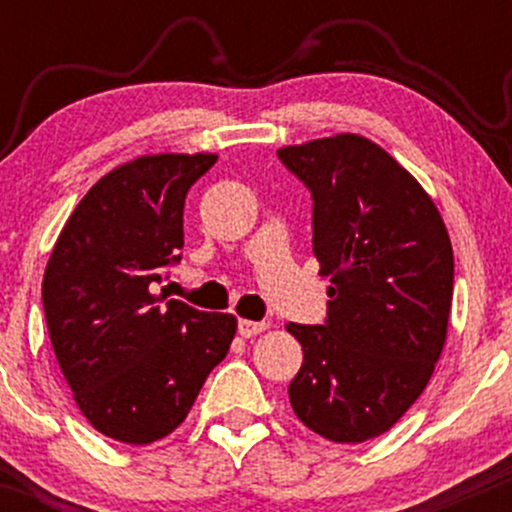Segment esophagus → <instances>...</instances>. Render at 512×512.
<instances>
[{"instance_id": "34e87169", "label": "esophagus", "mask_w": 512, "mask_h": 512, "mask_svg": "<svg viewBox=\"0 0 512 512\" xmlns=\"http://www.w3.org/2000/svg\"><path fill=\"white\" fill-rule=\"evenodd\" d=\"M267 330V322H255V320H238V334L240 337L250 339L255 334H260Z\"/></svg>"}]
</instances>
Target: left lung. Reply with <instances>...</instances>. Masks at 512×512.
Returning a JSON list of instances; mask_svg holds the SVG:
<instances>
[{
  "mask_svg": "<svg viewBox=\"0 0 512 512\" xmlns=\"http://www.w3.org/2000/svg\"><path fill=\"white\" fill-rule=\"evenodd\" d=\"M313 197V252L330 276L322 325L286 330L303 346L291 407L317 436L363 443L419 399L448 334L452 245L436 204L358 134L276 151Z\"/></svg>",
  "mask_w": 512,
  "mask_h": 512,
  "instance_id": "left-lung-1",
  "label": "left lung"
}]
</instances>
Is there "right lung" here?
I'll use <instances>...</instances> for the list:
<instances>
[{"label":"right lung","instance_id":"1","mask_svg":"<svg viewBox=\"0 0 512 512\" xmlns=\"http://www.w3.org/2000/svg\"><path fill=\"white\" fill-rule=\"evenodd\" d=\"M214 154L142 156L103 175L43 276L57 363L88 424L127 445L173 433L226 358L236 317L154 293L180 262L182 209Z\"/></svg>","mask_w":512,"mask_h":512}]
</instances>
